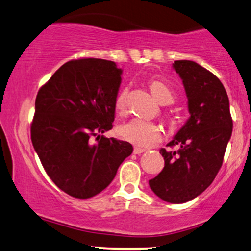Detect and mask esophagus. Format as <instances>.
<instances>
[{"instance_id": "34e87169", "label": "esophagus", "mask_w": 251, "mask_h": 251, "mask_svg": "<svg viewBox=\"0 0 251 251\" xmlns=\"http://www.w3.org/2000/svg\"><path fill=\"white\" fill-rule=\"evenodd\" d=\"M146 149H142V148H139V147H135L134 148V150H133V152H134V154H141V153H143V152H146Z\"/></svg>"}]
</instances>
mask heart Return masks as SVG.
I'll return each instance as SVG.
<instances>
[{"label": "heart", "mask_w": 251, "mask_h": 251, "mask_svg": "<svg viewBox=\"0 0 251 251\" xmlns=\"http://www.w3.org/2000/svg\"><path fill=\"white\" fill-rule=\"evenodd\" d=\"M149 89L156 100L161 104H169L174 101V91L167 83L160 79H153L149 83ZM127 91L123 90L115 100V109L123 115L126 110ZM123 139L133 143L136 147L149 148L158 144L162 139L161 127L156 123L134 118L125 123L118 129Z\"/></svg>", "instance_id": "b5f03b06"}]
</instances>
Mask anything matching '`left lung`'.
<instances>
[{"mask_svg":"<svg viewBox=\"0 0 251 251\" xmlns=\"http://www.w3.org/2000/svg\"><path fill=\"white\" fill-rule=\"evenodd\" d=\"M175 72L184 84L190 118L167 146L160 149L165 167L149 185L171 203H183L202 193L222 167L233 122L230 102L221 80L190 60H176Z\"/></svg>","mask_w":251,"mask_h":251,"instance_id":"left-lung-1","label":"left lung"}]
</instances>
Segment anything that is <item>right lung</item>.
<instances>
[{
  "mask_svg": "<svg viewBox=\"0 0 251 251\" xmlns=\"http://www.w3.org/2000/svg\"><path fill=\"white\" fill-rule=\"evenodd\" d=\"M122 69L97 58L70 60L38 91L30 137L54 184L89 199L115 178L132 144L102 134L112 128Z\"/></svg>",
  "mask_w": 251,
  "mask_h": 251,
  "instance_id": "1",
  "label": "right lung"
}]
</instances>
